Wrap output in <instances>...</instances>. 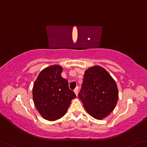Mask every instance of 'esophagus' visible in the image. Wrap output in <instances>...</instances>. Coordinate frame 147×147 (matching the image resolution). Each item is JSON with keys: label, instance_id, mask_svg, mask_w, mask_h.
<instances>
[{"label": "esophagus", "instance_id": "esophagus-1", "mask_svg": "<svg viewBox=\"0 0 147 147\" xmlns=\"http://www.w3.org/2000/svg\"><path fill=\"white\" fill-rule=\"evenodd\" d=\"M78 86H76V87L75 88V89L74 90V92L75 93V94L77 95L78 94Z\"/></svg>", "mask_w": 147, "mask_h": 147}]
</instances>
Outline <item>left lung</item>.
I'll list each match as a JSON object with an SVG mask.
<instances>
[{"label": "left lung", "instance_id": "8db88e82", "mask_svg": "<svg viewBox=\"0 0 147 147\" xmlns=\"http://www.w3.org/2000/svg\"><path fill=\"white\" fill-rule=\"evenodd\" d=\"M78 97L88 114L95 119L101 120L115 109L118 91L108 72L103 67L94 66L86 71Z\"/></svg>", "mask_w": 147, "mask_h": 147}]
</instances>
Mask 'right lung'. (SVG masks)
<instances>
[{"label": "right lung", "instance_id": "right-lung-1", "mask_svg": "<svg viewBox=\"0 0 147 147\" xmlns=\"http://www.w3.org/2000/svg\"><path fill=\"white\" fill-rule=\"evenodd\" d=\"M63 68L59 65H51L39 73L34 82L32 96L37 111L44 119L56 120L65 115L75 98L69 83L62 78Z\"/></svg>", "mask_w": 147, "mask_h": 147}]
</instances>
